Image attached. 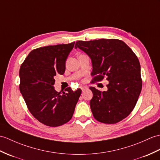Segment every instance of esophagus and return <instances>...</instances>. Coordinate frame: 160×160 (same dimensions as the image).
<instances>
[{
	"mask_svg": "<svg viewBox=\"0 0 160 160\" xmlns=\"http://www.w3.org/2000/svg\"><path fill=\"white\" fill-rule=\"evenodd\" d=\"M81 89H82V91L84 92L86 90H87L88 89V87H85V86H83V87H81Z\"/></svg>",
	"mask_w": 160,
	"mask_h": 160,
	"instance_id": "obj_1",
	"label": "esophagus"
}]
</instances>
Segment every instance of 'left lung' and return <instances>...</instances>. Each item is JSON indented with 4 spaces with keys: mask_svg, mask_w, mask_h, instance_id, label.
I'll return each instance as SVG.
<instances>
[{
    "mask_svg": "<svg viewBox=\"0 0 160 160\" xmlns=\"http://www.w3.org/2000/svg\"><path fill=\"white\" fill-rule=\"evenodd\" d=\"M91 59L94 81L107 77L106 91L90 87V106L97 121L107 124L121 121L132 112L142 89L138 57L127 44L115 39L79 41L75 45Z\"/></svg>",
    "mask_w": 160,
    "mask_h": 160,
    "instance_id": "8db88e82",
    "label": "left lung"
}]
</instances>
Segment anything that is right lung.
I'll return each mask as SVG.
<instances>
[{"label":"right lung","mask_w":160,"mask_h":160,"mask_svg":"<svg viewBox=\"0 0 160 160\" xmlns=\"http://www.w3.org/2000/svg\"><path fill=\"white\" fill-rule=\"evenodd\" d=\"M75 42L37 48L26 58L20 69V91L30 112L50 127H58L71 119L81 89L66 92L54 89V76L62 75L65 62Z\"/></svg>","instance_id":"1"}]
</instances>
